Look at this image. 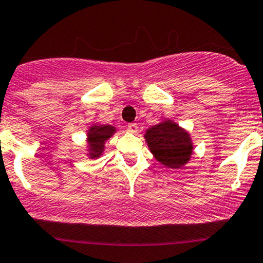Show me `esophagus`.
Returning a JSON list of instances; mask_svg holds the SVG:
<instances>
[{
  "label": "esophagus",
  "instance_id": "1",
  "mask_svg": "<svg viewBox=\"0 0 263 263\" xmlns=\"http://www.w3.org/2000/svg\"><path fill=\"white\" fill-rule=\"evenodd\" d=\"M127 131L131 132V134H137V131H139V126H137L136 123H129L128 126H127Z\"/></svg>",
  "mask_w": 263,
  "mask_h": 263
}]
</instances>
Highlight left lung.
<instances>
[{"label": "left lung", "mask_w": 263, "mask_h": 263, "mask_svg": "<svg viewBox=\"0 0 263 263\" xmlns=\"http://www.w3.org/2000/svg\"><path fill=\"white\" fill-rule=\"evenodd\" d=\"M145 140L155 159L168 168H181L192 157L193 142L189 132L171 120L147 128Z\"/></svg>", "instance_id": "obj_1"}]
</instances>
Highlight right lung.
Listing matches in <instances>:
<instances>
[{
  "mask_svg": "<svg viewBox=\"0 0 263 263\" xmlns=\"http://www.w3.org/2000/svg\"><path fill=\"white\" fill-rule=\"evenodd\" d=\"M117 128L110 124L93 123L88 128L87 143H88V156L89 159H98L104 151V143L116 134Z\"/></svg>",
  "mask_w": 263,
  "mask_h": 263,
  "instance_id": "1",
  "label": "right lung"
}]
</instances>
